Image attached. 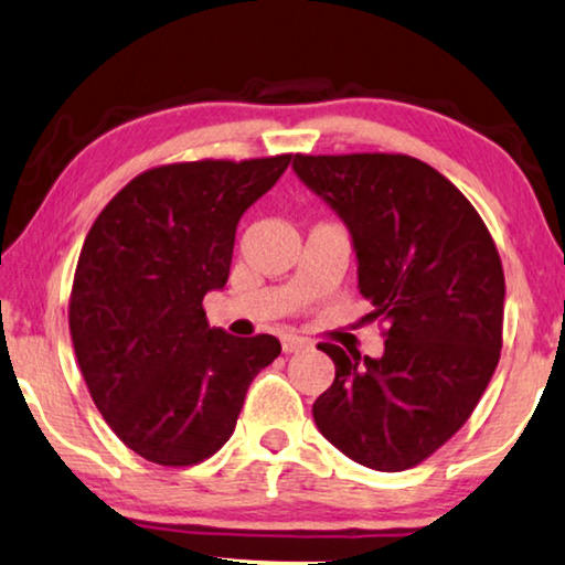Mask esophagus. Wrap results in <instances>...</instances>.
<instances>
[{"label":"esophagus","mask_w":565,"mask_h":565,"mask_svg":"<svg viewBox=\"0 0 565 565\" xmlns=\"http://www.w3.org/2000/svg\"><path fill=\"white\" fill-rule=\"evenodd\" d=\"M280 341H282V351H285V354H292V351H302V349L310 347V341L298 337V333H285V337H282Z\"/></svg>","instance_id":"1"}]
</instances>
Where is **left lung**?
Instances as JSON below:
<instances>
[{
	"instance_id": "left-lung-1",
	"label": "left lung",
	"mask_w": 565,
	"mask_h": 565,
	"mask_svg": "<svg viewBox=\"0 0 565 565\" xmlns=\"http://www.w3.org/2000/svg\"><path fill=\"white\" fill-rule=\"evenodd\" d=\"M292 170L347 224L359 292L387 323L377 359L321 343L337 380L313 420L351 461L411 469L469 420L500 362V255L459 188L407 154H296Z\"/></svg>"
}]
</instances>
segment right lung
Listing matches in <instances>:
<instances>
[{
	"mask_svg": "<svg viewBox=\"0 0 565 565\" xmlns=\"http://www.w3.org/2000/svg\"><path fill=\"white\" fill-rule=\"evenodd\" d=\"M290 154L152 168L96 218L71 290V339L96 407L121 444L160 466H193L232 438L269 333L211 329L203 296L224 290L236 224Z\"/></svg>",
	"mask_w": 565,
	"mask_h": 565,
	"instance_id": "1",
	"label": "right lung"
}]
</instances>
